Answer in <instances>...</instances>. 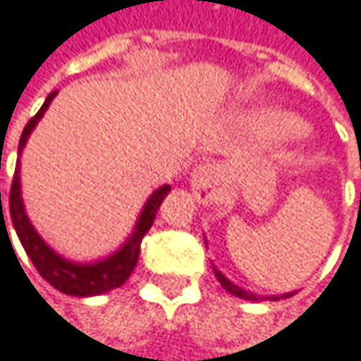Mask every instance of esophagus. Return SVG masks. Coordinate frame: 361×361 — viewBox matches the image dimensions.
I'll use <instances>...</instances> for the list:
<instances>
[{"label":"esophagus","instance_id":"1","mask_svg":"<svg viewBox=\"0 0 361 361\" xmlns=\"http://www.w3.org/2000/svg\"><path fill=\"white\" fill-rule=\"evenodd\" d=\"M190 186L195 197L201 203H214L218 201V197L222 195V186H224V171L218 162H201L199 166H195L192 177H190Z\"/></svg>","mask_w":361,"mask_h":361}]
</instances>
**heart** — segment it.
<instances>
[{
    "instance_id": "obj_1",
    "label": "heart",
    "mask_w": 361,
    "mask_h": 361,
    "mask_svg": "<svg viewBox=\"0 0 361 361\" xmlns=\"http://www.w3.org/2000/svg\"><path fill=\"white\" fill-rule=\"evenodd\" d=\"M271 126L277 128V130H286V133L300 130V124L294 118H290V116H275V118H271Z\"/></svg>"
}]
</instances>
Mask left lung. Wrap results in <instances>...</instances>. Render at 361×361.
Masks as SVG:
<instances>
[{
  "instance_id": "8db88e82",
  "label": "left lung",
  "mask_w": 361,
  "mask_h": 361,
  "mask_svg": "<svg viewBox=\"0 0 361 361\" xmlns=\"http://www.w3.org/2000/svg\"><path fill=\"white\" fill-rule=\"evenodd\" d=\"M216 271V277H218V281L222 283V288L224 290H228L231 294H235V296H239V298H245V300H258V296H254V294H247L245 290H241V288H237L235 283H231L218 269H214ZM294 292H288V294H281V296H271V300H281V298H290Z\"/></svg>"
}]
</instances>
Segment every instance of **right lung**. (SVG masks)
Listing matches in <instances>:
<instances>
[{
  "label": "right lung",
  "mask_w": 361,
  "mask_h": 361,
  "mask_svg": "<svg viewBox=\"0 0 361 361\" xmlns=\"http://www.w3.org/2000/svg\"><path fill=\"white\" fill-rule=\"evenodd\" d=\"M56 90L50 92L44 101V105L39 107V111L27 122L20 141H18V154L23 152L29 133L33 130V126L37 124V120L44 116V111L48 109L50 101L54 99ZM171 190V186H162L158 188L145 203L139 222L130 235V239L122 245V250H118L114 256L94 262V264H73L67 262L65 258L56 256L44 241L42 237L35 233V228L31 226L25 207H23V199H20V182H18V164L14 171V179H12V188H10V218L14 224V231L27 252V256L31 258L33 267L37 269V273L59 292L69 294V296H94V294H103L109 292L114 288H120L133 273L137 258H139V250H141V239L143 235L152 228L156 212L162 203V199L166 197V192ZM0 212H1V192H0ZM1 228H6L4 222V212H1ZM8 235V233H6ZM10 241V239H8Z\"/></svg>",
  "instance_id": "right-lung-1"
}]
</instances>
